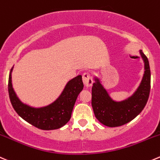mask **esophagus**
Instances as JSON below:
<instances>
[{"label": "esophagus", "mask_w": 160, "mask_h": 160, "mask_svg": "<svg viewBox=\"0 0 160 160\" xmlns=\"http://www.w3.org/2000/svg\"><path fill=\"white\" fill-rule=\"evenodd\" d=\"M83 82L84 86L87 87V88H89V87H91L92 85L93 80L92 77H91V75L89 72H84L83 74Z\"/></svg>", "instance_id": "34e87169"}]
</instances>
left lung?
I'll use <instances>...</instances> for the list:
<instances>
[{
    "mask_svg": "<svg viewBox=\"0 0 160 160\" xmlns=\"http://www.w3.org/2000/svg\"><path fill=\"white\" fill-rule=\"evenodd\" d=\"M140 55L145 67L143 77L135 92L125 100H113L102 84L100 79L94 77L91 105L94 116L102 124L110 128L124 125L134 119L145 108L150 93L151 72L148 58L142 50Z\"/></svg>",
    "mask_w": 160,
    "mask_h": 160,
    "instance_id": "obj_1",
    "label": "left lung"
}]
</instances>
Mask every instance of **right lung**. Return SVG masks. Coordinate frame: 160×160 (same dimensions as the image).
<instances>
[{
    "instance_id": "1",
    "label": "right lung",
    "mask_w": 160,
    "mask_h": 160,
    "mask_svg": "<svg viewBox=\"0 0 160 160\" xmlns=\"http://www.w3.org/2000/svg\"><path fill=\"white\" fill-rule=\"evenodd\" d=\"M12 70L13 67L9 74L8 94L12 106L20 117L32 126L44 131L58 129L69 122L76 100L83 88L81 75L69 80L55 102L46 106L36 108L23 103L18 98L12 87Z\"/></svg>"
}]
</instances>
